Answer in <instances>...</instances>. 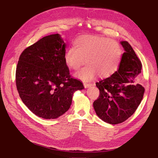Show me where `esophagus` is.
Here are the masks:
<instances>
[{"label": "esophagus", "instance_id": "34e87169", "mask_svg": "<svg viewBox=\"0 0 158 158\" xmlns=\"http://www.w3.org/2000/svg\"><path fill=\"white\" fill-rule=\"evenodd\" d=\"M83 85H84V87H85V88H87V87H91V85H92V84L89 83H83Z\"/></svg>", "mask_w": 158, "mask_h": 158}]
</instances>
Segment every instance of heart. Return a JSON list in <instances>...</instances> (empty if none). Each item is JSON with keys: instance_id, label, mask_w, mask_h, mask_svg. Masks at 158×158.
<instances>
[{"instance_id": "obj_1", "label": "heart", "mask_w": 158, "mask_h": 158, "mask_svg": "<svg viewBox=\"0 0 158 158\" xmlns=\"http://www.w3.org/2000/svg\"><path fill=\"white\" fill-rule=\"evenodd\" d=\"M123 55L120 44L114 40L94 35H82L73 42V47L66 50L65 64L77 71L88 64L75 76L84 81H89L98 75L100 78L111 76L118 68Z\"/></svg>"}]
</instances>
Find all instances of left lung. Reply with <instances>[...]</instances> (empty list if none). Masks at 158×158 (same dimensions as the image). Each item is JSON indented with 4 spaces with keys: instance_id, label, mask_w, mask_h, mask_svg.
I'll return each instance as SVG.
<instances>
[{
    "instance_id": "1",
    "label": "left lung",
    "mask_w": 158,
    "mask_h": 158,
    "mask_svg": "<svg viewBox=\"0 0 158 158\" xmlns=\"http://www.w3.org/2000/svg\"><path fill=\"white\" fill-rule=\"evenodd\" d=\"M125 52L119 69L110 77L96 82L100 96L94 102L97 115L104 122L123 123L136 111L143 97L145 88L134 81L141 73L142 64L127 41L120 42Z\"/></svg>"
}]
</instances>
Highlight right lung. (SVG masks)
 <instances>
[{"mask_svg": "<svg viewBox=\"0 0 158 158\" xmlns=\"http://www.w3.org/2000/svg\"><path fill=\"white\" fill-rule=\"evenodd\" d=\"M66 44L58 34L40 39L25 48L16 68L17 89L36 116L53 119L70 108L73 93L84 88L65 64Z\"/></svg>", "mask_w": 158, "mask_h": 158, "instance_id": "add662e5", "label": "right lung"}]
</instances>
